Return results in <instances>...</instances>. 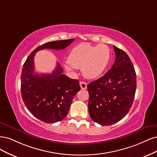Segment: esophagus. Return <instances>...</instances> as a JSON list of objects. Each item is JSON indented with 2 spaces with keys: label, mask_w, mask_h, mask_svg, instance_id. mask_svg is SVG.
Instances as JSON below:
<instances>
[{
  "label": "esophagus",
  "mask_w": 157,
  "mask_h": 157,
  "mask_svg": "<svg viewBox=\"0 0 157 157\" xmlns=\"http://www.w3.org/2000/svg\"><path fill=\"white\" fill-rule=\"evenodd\" d=\"M79 85H80L81 88H82V89H87V84L85 82H80Z\"/></svg>",
  "instance_id": "esophagus-1"
}]
</instances>
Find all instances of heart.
<instances>
[{
	"mask_svg": "<svg viewBox=\"0 0 157 157\" xmlns=\"http://www.w3.org/2000/svg\"><path fill=\"white\" fill-rule=\"evenodd\" d=\"M110 54V49L106 45L80 44L70 52L68 63L65 64L64 67L69 72H73L74 68H82L86 78L94 79L102 74L108 67Z\"/></svg>",
	"mask_w": 157,
	"mask_h": 157,
	"instance_id": "heart-1",
	"label": "heart"
}]
</instances>
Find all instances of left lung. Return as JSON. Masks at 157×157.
<instances>
[{"label":"left lung","instance_id":"obj_1","mask_svg":"<svg viewBox=\"0 0 157 157\" xmlns=\"http://www.w3.org/2000/svg\"><path fill=\"white\" fill-rule=\"evenodd\" d=\"M115 59L102 77L89 83V113L94 122L104 126L122 119L132 107L136 74L128 55L113 45Z\"/></svg>","mask_w":157,"mask_h":157}]
</instances>
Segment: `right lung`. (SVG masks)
I'll return each mask as SVG.
<instances>
[{"instance_id": "right-lung-1", "label": "right lung", "mask_w": 157, "mask_h": 157, "mask_svg": "<svg viewBox=\"0 0 157 157\" xmlns=\"http://www.w3.org/2000/svg\"><path fill=\"white\" fill-rule=\"evenodd\" d=\"M74 40H58L40 45L23 64L21 76L23 100L29 112L44 123H57L67 117L74 96L81 87L78 79H70L63 74L59 63L51 74H35L34 57L37 52L44 49H63Z\"/></svg>"}]
</instances>
